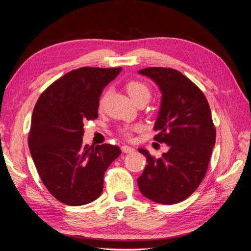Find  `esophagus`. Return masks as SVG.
I'll list each match as a JSON object with an SVG mask.
<instances>
[{
    "mask_svg": "<svg viewBox=\"0 0 251 251\" xmlns=\"http://www.w3.org/2000/svg\"><path fill=\"white\" fill-rule=\"evenodd\" d=\"M122 151L124 152V153H131V152L135 151V149L131 148L129 146H122Z\"/></svg>",
    "mask_w": 251,
    "mask_h": 251,
    "instance_id": "34e87169",
    "label": "esophagus"
}]
</instances>
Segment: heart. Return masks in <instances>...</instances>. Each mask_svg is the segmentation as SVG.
I'll return each instance as SVG.
<instances>
[{"instance_id":"1","label":"heart","mask_w":251,"mask_h":251,"mask_svg":"<svg viewBox=\"0 0 251 251\" xmlns=\"http://www.w3.org/2000/svg\"><path fill=\"white\" fill-rule=\"evenodd\" d=\"M126 89H127V91H128L129 96L131 97V99L134 100L136 103L141 101V100H145L148 102V100L151 97L150 87L147 85V83L142 82L140 80H129L126 83ZM106 95H107V92H105V95L100 99V102H99L100 106H103V104H104ZM138 128H139V126H124L121 128V132L125 137H128L129 138V137L131 136V132Z\"/></svg>"}]
</instances>
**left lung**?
<instances>
[{
    "label": "left lung",
    "instance_id": "1",
    "mask_svg": "<svg viewBox=\"0 0 251 251\" xmlns=\"http://www.w3.org/2000/svg\"><path fill=\"white\" fill-rule=\"evenodd\" d=\"M139 74L151 78L162 93L154 140L170 149L155 159L148 150L140 177V193L154 202L174 204L187 199L207 174L215 145V127L203 92L173 68L148 67Z\"/></svg>",
    "mask_w": 251,
    "mask_h": 251
}]
</instances>
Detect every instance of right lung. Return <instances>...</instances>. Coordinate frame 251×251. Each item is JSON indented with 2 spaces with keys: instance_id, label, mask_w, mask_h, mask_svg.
<instances>
[{
  "instance_id": "1",
  "label": "right lung",
  "mask_w": 251,
  "mask_h": 251,
  "mask_svg": "<svg viewBox=\"0 0 251 251\" xmlns=\"http://www.w3.org/2000/svg\"><path fill=\"white\" fill-rule=\"evenodd\" d=\"M122 67H81L58 78L33 109L28 146L43 185L67 205L100 197L104 173L121 154L117 146L82 144L83 122L96 120L101 93Z\"/></svg>"
}]
</instances>
